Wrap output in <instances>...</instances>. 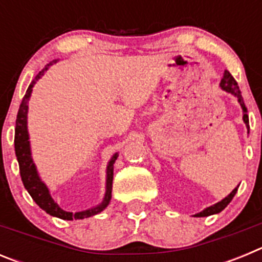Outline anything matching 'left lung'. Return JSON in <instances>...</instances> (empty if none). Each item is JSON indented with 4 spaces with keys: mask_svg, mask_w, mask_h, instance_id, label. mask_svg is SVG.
<instances>
[{
    "mask_svg": "<svg viewBox=\"0 0 262 262\" xmlns=\"http://www.w3.org/2000/svg\"><path fill=\"white\" fill-rule=\"evenodd\" d=\"M219 86H221V89L224 90L226 93L232 94V96L237 99V102H239V105L242 106V110H243V120H244L245 126H247V129H248V133H249V119H248V114H247V107H245V103H244V101H243L242 92H240V89H239V86H237V82L235 81V78L232 77V75H231L228 71H224L223 78H222L221 85H219ZM237 187H239V185H237V186H236L235 189H233V190L226 196V198H223L222 201H219L217 203H215V205L206 207L205 210H202V211L198 212V214L193 215V216H196V217L210 216V215L219 214L221 211H223L227 206H228V203L232 201L233 196H235L236 191H237Z\"/></svg>",
    "mask_w": 262,
    "mask_h": 262,
    "instance_id": "1",
    "label": "left lung"
}]
</instances>
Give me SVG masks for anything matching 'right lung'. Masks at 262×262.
<instances>
[{"label": "right lung", "instance_id": "add662e5", "mask_svg": "<svg viewBox=\"0 0 262 262\" xmlns=\"http://www.w3.org/2000/svg\"><path fill=\"white\" fill-rule=\"evenodd\" d=\"M59 60H53L50 64L45 67L36 75L35 80L30 84L29 89L26 90V94L23 97L22 103L18 110L17 120H15V138H14V147H15V156H17L18 164H19V172L22 182L25 185V189L29 191L31 198L35 201L36 205L40 207L41 210H45L47 214L51 216H56L64 221H73V219H85V217H90L93 215L102 212L103 210L108 206L111 201V190H113V177H114V163L118 159V152L111 156L108 160L107 166H106V189L105 195H103L102 202L99 205L90 207V209L84 210V211L78 212H69L62 210L59 205H57L53 198L51 196L50 189L47 185L41 181L40 176L38 173L35 163L32 160L31 155V145H30V135L29 129H27V113H29V101L32 93V88L36 84V81L40 80L45 75V72L50 68L51 66L56 64Z\"/></svg>", "mask_w": 262, "mask_h": 262}]
</instances>
